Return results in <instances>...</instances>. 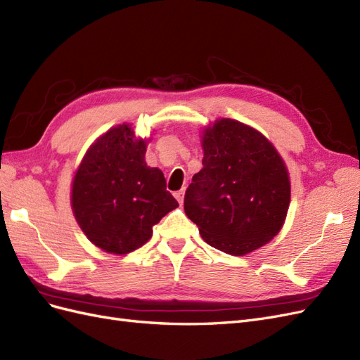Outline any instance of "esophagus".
<instances>
[{"label": "esophagus", "instance_id": "1", "mask_svg": "<svg viewBox=\"0 0 360 360\" xmlns=\"http://www.w3.org/2000/svg\"><path fill=\"white\" fill-rule=\"evenodd\" d=\"M184 192H186L184 189L176 192V200H177L180 204H183V201H184Z\"/></svg>", "mask_w": 360, "mask_h": 360}]
</instances>
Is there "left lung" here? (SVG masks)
<instances>
[{
    "label": "left lung",
    "instance_id": "8db88e82",
    "mask_svg": "<svg viewBox=\"0 0 360 360\" xmlns=\"http://www.w3.org/2000/svg\"><path fill=\"white\" fill-rule=\"evenodd\" d=\"M202 169L184 195V212L205 243L242 257L284 226L291 201L290 172L276 147L233 118L201 130Z\"/></svg>",
    "mask_w": 360,
    "mask_h": 360
}]
</instances>
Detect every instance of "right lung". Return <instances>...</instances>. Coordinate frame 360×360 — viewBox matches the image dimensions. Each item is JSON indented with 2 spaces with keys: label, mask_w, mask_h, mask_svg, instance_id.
<instances>
[{
  "label": "right lung",
  "mask_w": 360,
  "mask_h": 360,
  "mask_svg": "<svg viewBox=\"0 0 360 360\" xmlns=\"http://www.w3.org/2000/svg\"><path fill=\"white\" fill-rule=\"evenodd\" d=\"M151 135L141 138L130 123L117 124L94 141L75 171L73 216L108 254L124 255L146 245L153 225L179 207L163 172L146 162Z\"/></svg>",
  "instance_id": "1"
}]
</instances>
